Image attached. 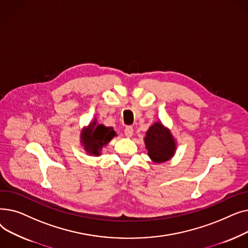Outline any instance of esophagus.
<instances>
[{"mask_svg": "<svg viewBox=\"0 0 248 248\" xmlns=\"http://www.w3.org/2000/svg\"><path fill=\"white\" fill-rule=\"evenodd\" d=\"M134 134V128L132 126H126L124 128V135L126 138H131Z\"/></svg>", "mask_w": 248, "mask_h": 248, "instance_id": "obj_1", "label": "esophagus"}]
</instances>
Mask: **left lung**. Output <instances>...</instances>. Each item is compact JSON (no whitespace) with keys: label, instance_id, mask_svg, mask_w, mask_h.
Masks as SVG:
<instances>
[{"label":"left lung","instance_id":"obj_1","mask_svg":"<svg viewBox=\"0 0 248 248\" xmlns=\"http://www.w3.org/2000/svg\"><path fill=\"white\" fill-rule=\"evenodd\" d=\"M144 142L148 155L155 164L170 161L176 154L177 140L170 128L165 126L161 121L155 122L149 127Z\"/></svg>","mask_w":248,"mask_h":248}]
</instances>
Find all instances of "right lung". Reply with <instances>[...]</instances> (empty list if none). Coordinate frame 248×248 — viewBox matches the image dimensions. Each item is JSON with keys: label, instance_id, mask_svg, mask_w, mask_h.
Returning <instances> with one entry per match:
<instances>
[{"label": "right lung", "instance_id": "add662e5", "mask_svg": "<svg viewBox=\"0 0 248 248\" xmlns=\"http://www.w3.org/2000/svg\"><path fill=\"white\" fill-rule=\"evenodd\" d=\"M116 136L113 127L103 125L96 119H93L81 128L80 145L87 155L99 157L102 149L107 147L108 142Z\"/></svg>", "mask_w": 248, "mask_h": 248}]
</instances>
